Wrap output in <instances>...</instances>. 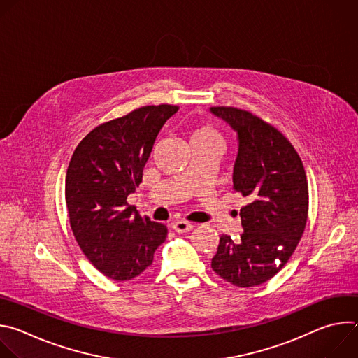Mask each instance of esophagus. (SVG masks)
Segmentation results:
<instances>
[{"label": "esophagus", "mask_w": 358, "mask_h": 358, "mask_svg": "<svg viewBox=\"0 0 358 358\" xmlns=\"http://www.w3.org/2000/svg\"><path fill=\"white\" fill-rule=\"evenodd\" d=\"M171 227H173V229L176 231V232H178V234H185V232H189L192 228H194V225L191 224V222H187V221H176V222H173L171 224Z\"/></svg>", "instance_id": "esophagus-1"}]
</instances>
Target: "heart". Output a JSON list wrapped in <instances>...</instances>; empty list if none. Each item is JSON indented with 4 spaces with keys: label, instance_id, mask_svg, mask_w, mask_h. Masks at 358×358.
<instances>
[{
    "label": "heart",
    "instance_id": "obj_1",
    "mask_svg": "<svg viewBox=\"0 0 358 358\" xmlns=\"http://www.w3.org/2000/svg\"><path fill=\"white\" fill-rule=\"evenodd\" d=\"M191 138H218L220 140V134L213 126L202 124L192 131Z\"/></svg>",
    "mask_w": 358,
    "mask_h": 358
}]
</instances>
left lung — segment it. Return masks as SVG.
Instances as JSON below:
<instances>
[{"instance_id": "1", "label": "left lung", "mask_w": 358, "mask_h": 358, "mask_svg": "<svg viewBox=\"0 0 358 358\" xmlns=\"http://www.w3.org/2000/svg\"><path fill=\"white\" fill-rule=\"evenodd\" d=\"M211 113L236 133L234 189L250 199L239 213L241 239L222 235L211 268L234 286H258L287 264L304 232L308 180L294 147L276 127L236 108L217 106Z\"/></svg>"}]
</instances>
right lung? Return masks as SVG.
<instances>
[{"mask_svg":"<svg viewBox=\"0 0 358 358\" xmlns=\"http://www.w3.org/2000/svg\"><path fill=\"white\" fill-rule=\"evenodd\" d=\"M171 105L143 106L94 127L75 148L65 181L69 222L92 265L113 280H130L152 264L167 227L127 203Z\"/></svg>","mask_w":358,"mask_h":358,"instance_id":"1","label":"right lung"}]
</instances>
